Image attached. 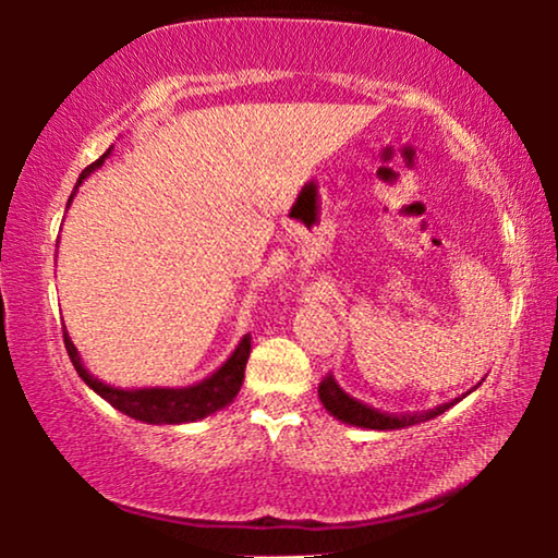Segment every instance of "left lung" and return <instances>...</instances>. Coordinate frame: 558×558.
Listing matches in <instances>:
<instances>
[{
  "instance_id": "1",
  "label": "left lung",
  "mask_w": 558,
  "mask_h": 558,
  "mask_svg": "<svg viewBox=\"0 0 558 558\" xmlns=\"http://www.w3.org/2000/svg\"><path fill=\"white\" fill-rule=\"evenodd\" d=\"M317 393H319V401H323V407L330 411L335 418H340L342 424L361 426V429H376V432L407 429V426L429 422V418L445 414L449 407H454V401H452V403H441V407H437V409L422 411V414H384V411L371 409L368 403L357 401V399H353V396H348L345 391H342L332 373L323 380V384H319Z\"/></svg>"
}]
</instances>
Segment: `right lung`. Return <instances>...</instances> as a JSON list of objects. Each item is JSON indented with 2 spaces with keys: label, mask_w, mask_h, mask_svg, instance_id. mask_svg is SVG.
<instances>
[{
  "label": "right lung",
  "mask_w": 558,
  "mask_h": 558,
  "mask_svg": "<svg viewBox=\"0 0 558 558\" xmlns=\"http://www.w3.org/2000/svg\"><path fill=\"white\" fill-rule=\"evenodd\" d=\"M111 155V149H106L104 157H98L94 165H88L86 170L81 172L78 182H75V190L81 187V182L88 178L90 172L98 170L104 165V159ZM73 195L68 197V205L73 203ZM63 340H65V350L71 355V363L78 371V376L86 380L88 388L101 396L104 401H109L113 409H119L121 414L136 418V422H147V424H187V422H197V418H205L216 411L226 409L228 403L235 399V393L241 391L243 384V371H246L248 355H251V335H243L239 345L228 361L220 365L216 373H210L208 378H203L201 384L185 386V388H117L98 380L94 373H88L86 365H83L78 348L73 345L71 335L63 327Z\"/></svg>",
  "instance_id": "right-lung-1"
}]
</instances>
